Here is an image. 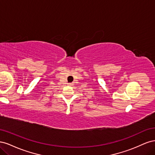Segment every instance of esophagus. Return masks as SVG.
Listing matches in <instances>:
<instances>
[{
    "label": "esophagus",
    "instance_id": "34e87169",
    "mask_svg": "<svg viewBox=\"0 0 155 155\" xmlns=\"http://www.w3.org/2000/svg\"><path fill=\"white\" fill-rule=\"evenodd\" d=\"M68 85H71V83H68Z\"/></svg>",
    "mask_w": 155,
    "mask_h": 155
}]
</instances>
